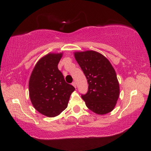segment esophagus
<instances>
[{
  "mask_svg": "<svg viewBox=\"0 0 151 151\" xmlns=\"http://www.w3.org/2000/svg\"><path fill=\"white\" fill-rule=\"evenodd\" d=\"M72 85H73L74 86H75V88H76V83H75V82H73Z\"/></svg>",
  "mask_w": 151,
  "mask_h": 151,
  "instance_id": "1",
  "label": "esophagus"
}]
</instances>
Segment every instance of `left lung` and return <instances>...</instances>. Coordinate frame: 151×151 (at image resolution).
<instances>
[{
	"instance_id": "left-lung-1",
	"label": "left lung",
	"mask_w": 151,
	"mask_h": 151,
	"mask_svg": "<svg viewBox=\"0 0 151 151\" xmlns=\"http://www.w3.org/2000/svg\"><path fill=\"white\" fill-rule=\"evenodd\" d=\"M75 57L87 79L88 91L81 94L86 106L94 112H111L119 96V84L111 63L94 50L75 52Z\"/></svg>"
}]
</instances>
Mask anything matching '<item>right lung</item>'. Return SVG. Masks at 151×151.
Returning a JSON list of instances; mask_svg holds the SVG:
<instances>
[{
  "label": "right lung",
  "instance_id": "add662e5",
  "mask_svg": "<svg viewBox=\"0 0 151 151\" xmlns=\"http://www.w3.org/2000/svg\"><path fill=\"white\" fill-rule=\"evenodd\" d=\"M62 53H49L36 64L30 75L29 96L37 111L48 117L60 114L68 105L73 85L66 83L58 70Z\"/></svg>",
  "mask_w": 151,
  "mask_h": 151
}]
</instances>
